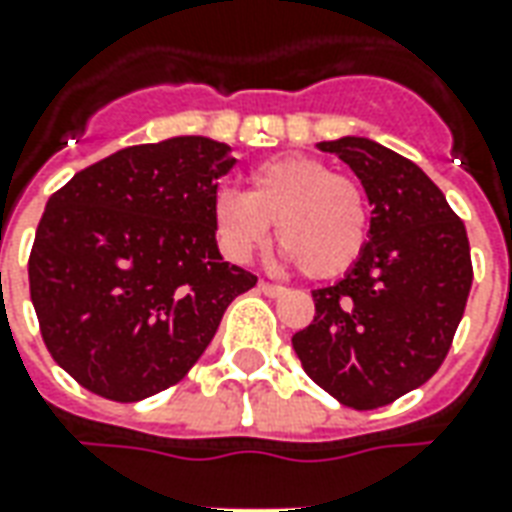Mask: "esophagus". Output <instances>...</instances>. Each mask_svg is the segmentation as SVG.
I'll return each instance as SVG.
<instances>
[{"label": "esophagus", "instance_id": "34e87169", "mask_svg": "<svg viewBox=\"0 0 512 512\" xmlns=\"http://www.w3.org/2000/svg\"><path fill=\"white\" fill-rule=\"evenodd\" d=\"M257 291L266 293V296H271V299H274V296H282V293L288 291V288H282V285H274V282L260 280V282H257Z\"/></svg>", "mask_w": 512, "mask_h": 512}]
</instances>
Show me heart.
I'll return each instance as SVG.
<instances>
[{"label":"heart","mask_w":512,"mask_h":512,"mask_svg":"<svg viewBox=\"0 0 512 512\" xmlns=\"http://www.w3.org/2000/svg\"><path fill=\"white\" fill-rule=\"evenodd\" d=\"M210 219L221 252L246 263L277 221L285 263L313 280L355 266L368 241V202L360 182L307 155H277L249 171V191L224 188Z\"/></svg>","instance_id":"heart-1"}]
</instances>
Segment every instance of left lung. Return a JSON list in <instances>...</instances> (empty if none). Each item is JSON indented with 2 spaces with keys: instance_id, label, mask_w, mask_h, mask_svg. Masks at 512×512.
<instances>
[{
  "instance_id": "left-lung-1",
  "label": "left lung",
  "mask_w": 512,
  "mask_h": 512,
  "mask_svg": "<svg viewBox=\"0 0 512 512\" xmlns=\"http://www.w3.org/2000/svg\"><path fill=\"white\" fill-rule=\"evenodd\" d=\"M318 149L363 182L371 227L343 280L313 291L316 316L293 335V349L318 388L374 410L441 368L474 280L468 235L413 160L355 135Z\"/></svg>"
}]
</instances>
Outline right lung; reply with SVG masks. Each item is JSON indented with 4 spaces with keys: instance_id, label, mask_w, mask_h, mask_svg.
Here are the masks:
<instances>
[{
    "instance_id": "1",
    "label": "right lung",
    "mask_w": 512,
    "mask_h": 512,
    "mask_svg": "<svg viewBox=\"0 0 512 512\" xmlns=\"http://www.w3.org/2000/svg\"><path fill=\"white\" fill-rule=\"evenodd\" d=\"M235 166L227 144L180 135L119 149L49 196L30 296L49 355L113 402L191 371L257 277L224 263L210 207Z\"/></svg>"
}]
</instances>
